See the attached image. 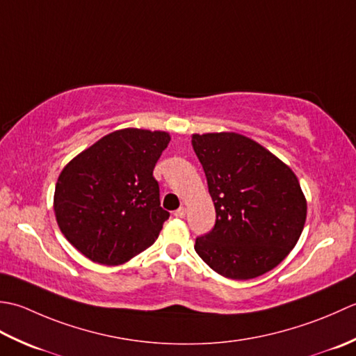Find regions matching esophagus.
<instances>
[{"label": "esophagus", "mask_w": 356, "mask_h": 356, "mask_svg": "<svg viewBox=\"0 0 356 356\" xmlns=\"http://www.w3.org/2000/svg\"><path fill=\"white\" fill-rule=\"evenodd\" d=\"M175 216H177V218H184V216H186V209L184 207H179L178 210H175Z\"/></svg>", "instance_id": "esophagus-1"}]
</instances>
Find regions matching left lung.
I'll return each instance as SVG.
<instances>
[{
    "label": "left lung",
    "instance_id": "1",
    "mask_svg": "<svg viewBox=\"0 0 356 356\" xmlns=\"http://www.w3.org/2000/svg\"><path fill=\"white\" fill-rule=\"evenodd\" d=\"M216 212L215 227L195 250L216 273L252 280L272 270L301 236L307 201L293 170L235 132L193 134Z\"/></svg>",
    "mask_w": 356,
    "mask_h": 356
}]
</instances>
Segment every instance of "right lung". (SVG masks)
Instances as JSON below:
<instances>
[{"label":"right lung","mask_w":356,"mask_h":356,"mask_svg":"<svg viewBox=\"0 0 356 356\" xmlns=\"http://www.w3.org/2000/svg\"><path fill=\"white\" fill-rule=\"evenodd\" d=\"M169 141L163 130H115L64 165L55 186V218L93 263L124 264L155 243L169 212L159 206L154 168Z\"/></svg>","instance_id":"1"}]
</instances>
